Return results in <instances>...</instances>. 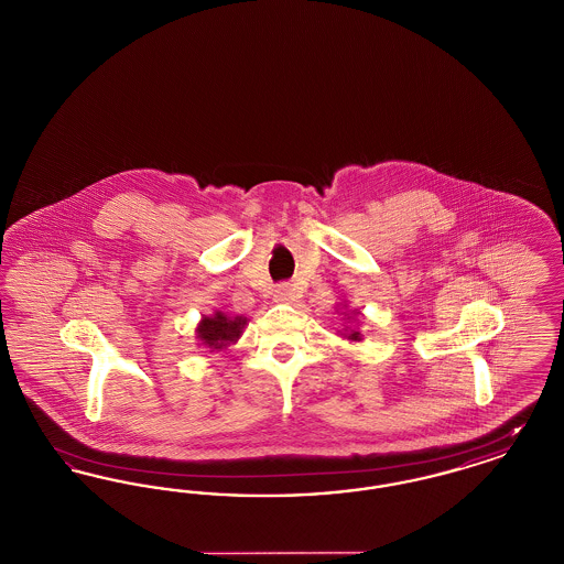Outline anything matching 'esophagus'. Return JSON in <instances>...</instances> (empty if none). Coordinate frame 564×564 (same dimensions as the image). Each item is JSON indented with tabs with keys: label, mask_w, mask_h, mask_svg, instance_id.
<instances>
[{
	"label": "esophagus",
	"mask_w": 564,
	"mask_h": 564,
	"mask_svg": "<svg viewBox=\"0 0 564 564\" xmlns=\"http://www.w3.org/2000/svg\"><path fill=\"white\" fill-rule=\"evenodd\" d=\"M295 295H297V290L292 283H281V285L274 288V300L276 302H292Z\"/></svg>",
	"instance_id": "1"
}]
</instances>
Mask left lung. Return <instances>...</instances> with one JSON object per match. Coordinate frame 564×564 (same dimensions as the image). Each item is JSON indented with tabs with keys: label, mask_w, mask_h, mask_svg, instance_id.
<instances>
[{
	"label": "left lung",
	"mask_w": 564,
	"mask_h": 564,
	"mask_svg": "<svg viewBox=\"0 0 564 564\" xmlns=\"http://www.w3.org/2000/svg\"><path fill=\"white\" fill-rule=\"evenodd\" d=\"M349 338H350V340H361V336H359V332H350Z\"/></svg>",
	"instance_id": "left-lung-1"
}]
</instances>
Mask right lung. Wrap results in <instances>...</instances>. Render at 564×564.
<instances>
[{"label":"right lung","mask_w":564,"mask_h":564,"mask_svg":"<svg viewBox=\"0 0 564 564\" xmlns=\"http://www.w3.org/2000/svg\"><path fill=\"white\" fill-rule=\"evenodd\" d=\"M242 317H226L224 313H215L214 317H205L198 325V338L209 349H221L230 343H237L245 327Z\"/></svg>","instance_id":"add662e5"}]
</instances>
